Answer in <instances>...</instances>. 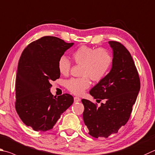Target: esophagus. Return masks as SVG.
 <instances>
[{
	"label": "esophagus",
	"mask_w": 155,
	"mask_h": 155,
	"mask_svg": "<svg viewBox=\"0 0 155 155\" xmlns=\"http://www.w3.org/2000/svg\"><path fill=\"white\" fill-rule=\"evenodd\" d=\"M74 102H80V101H81V99L78 97H74Z\"/></svg>",
	"instance_id": "1"
}]
</instances>
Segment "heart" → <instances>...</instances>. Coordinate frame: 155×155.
<instances>
[{
  "mask_svg": "<svg viewBox=\"0 0 155 155\" xmlns=\"http://www.w3.org/2000/svg\"><path fill=\"white\" fill-rule=\"evenodd\" d=\"M74 62L83 66L81 78H72L66 82V87L75 95H81L91 85L89 78L99 82L104 78L110 69L113 58L108 50L103 48L94 49L82 45L72 54ZM71 64L65 56H61L58 62V68L61 74L67 76Z\"/></svg>",
  "mask_w": 155,
  "mask_h": 155,
  "instance_id": "obj_1",
  "label": "heart"
}]
</instances>
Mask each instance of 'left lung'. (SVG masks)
<instances>
[{
	"label": "left lung",
	"mask_w": 155,
	"mask_h": 155,
	"mask_svg": "<svg viewBox=\"0 0 155 155\" xmlns=\"http://www.w3.org/2000/svg\"><path fill=\"white\" fill-rule=\"evenodd\" d=\"M113 51L110 71L89 94L94 99L104 103L100 106L83 99L84 123L92 137H108L117 134L130 117L140 89L138 72L129 51L121 43L109 41Z\"/></svg>",
	"instance_id": "1"
}]
</instances>
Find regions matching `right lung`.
Segmentation results:
<instances>
[{
    "instance_id": "right-lung-1",
    "label": "right lung",
    "mask_w": 155,
    "mask_h": 155,
    "mask_svg": "<svg viewBox=\"0 0 155 155\" xmlns=\"http://www.w3.org/2000/svg\"><path fill=\"white\" fill-rule=\"evenodd\" d=\"M74 43L43 36L29 44L19 58L15 79V109L25 125L36 131L53 129L61 114L74 102L71 95L58 97L50 91L60 78L59 59Z\"/></svg>"
}]
</instances>
